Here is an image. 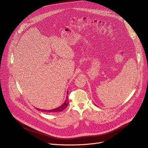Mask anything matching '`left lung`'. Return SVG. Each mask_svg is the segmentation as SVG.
Returning <instances> with one entry per match:
<instances>
[{"label":"left lung","instance_id":"obj_1","mask_svg":"<svg viewBox=\"0 0 148 148\" xmlns=\"http://www.w3.org/2000/svg\"><path fill=\"white\" fill-rule=\"evenodd\" d=\"M95 105H96V104H95ZM96 106H97V105H96Z\"/></svg>","mask_w":148,"mask_h":148}]
</instances>
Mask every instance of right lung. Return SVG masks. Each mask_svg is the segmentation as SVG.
<instances>
[{"label":"right lung","instance_id":"add662e5","mask_svg":"<svg viewBox=\"0 0 148 148\" xmlns=\"http://www.w3.org/2000/svg\"><path fill=\"white\" fill-rule=\"evenodd\" d=\"M68 93V91L67 92V95ZM68 96H66V99L64 102V103L60 106H59L56 108H55V109H53V110H40L38 109V108H37V110L38 111H41L42 112H61L62 111H64L65 108L68 106Z\"/></svg>","mask_w":148,"mask_h":148}]
</instances>
